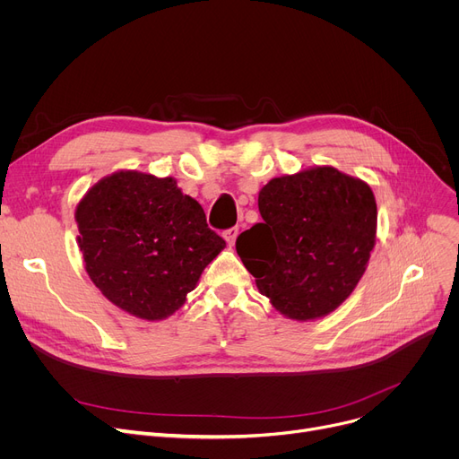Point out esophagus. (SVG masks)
Wrapping results in <instances>:
<instances>
[{
	"label": "esophagus",
	"instance_id": "34e87169",
	"mask_svg": "<svg viewBox=\"0 0 459 459\" xmlns=\"http://www.w3.org/2000/svg\"><path fill=\"white\" fill-rule=\"evenodd\" d=\"M236 236H238V227H232V229H227L225 232H223V238L227 239V244L232 247L234 246V242H236Z\"/></svg>",
	"mask_w": 459,
	"mask_h": 459
}]
</instances>
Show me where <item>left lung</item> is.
I'll list each match as a JSON object with an SVG mask.
<instances>
[{
	"instance_id": "obj_1",
	"label": "left lung",
	"mask_w": 459,
	"mask_h": 459,
	"mask_svg": "<svg viewBox=\"0 0 459 459\" xmlns=\"http://www.w3.org/2000/svg\"><path fill=\"white\" fill-rule=\"evenodd\" d=\"M262 223L236 251L262 296L290 320L327 316L353 292L376 244L370 186L324 165L270 180L258 193Z\"/></svg>"
}]
</instances>
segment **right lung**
I'll return each mask as SVG.
<instances>
[{"mask_svg":"<svg viewBox=\"0 0 459 459\" xmlns=\"http://www.w3.org/2000/svg\"><path fill=\"white\" fill-rule=\"evenodd\" d=\"M78 246L94 286L141 320H163L186 303L225 239L173 177L118 171L76 208Z\"/></svg>","mask_w":459,"mask_h":459,"instance_id":"1","label":"right lung"}]
</instances>
